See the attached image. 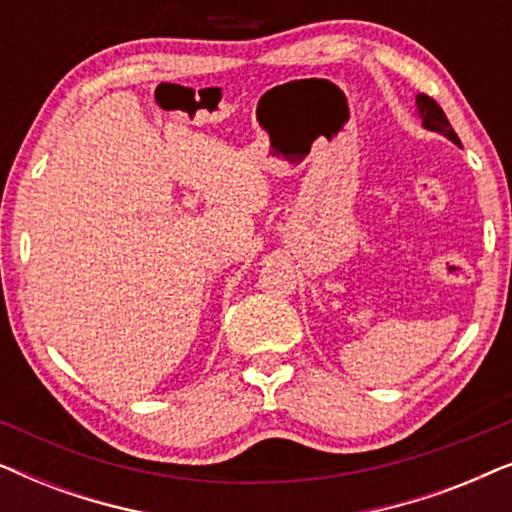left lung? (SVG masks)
<instances>
[{
	"instance_id": "8db88e82",
	"label": "left lung",
	"mask_w": 512,
	"mask_h": 512,
	"mask_svg": "<svg viewBox=\"0 0 512 512\" xmlns=\"http://www.w3.org/2000/svg\"><path fill=\"white\" fill-rule=\"evenodd\" d=\"M417 114H419V118H422V125L426 130L438 132V135L450 139L452 144L461 146L457 132L452 130V125H450V121H447L445 111L438 107L436 100H431L429 95H417Z\"/></svg>"
}]
</instances>
